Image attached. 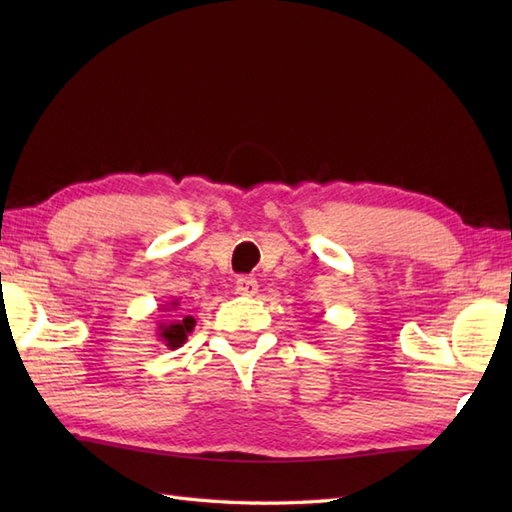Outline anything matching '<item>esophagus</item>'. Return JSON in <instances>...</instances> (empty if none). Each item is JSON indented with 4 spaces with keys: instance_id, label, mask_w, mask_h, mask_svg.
Returning <instances> with one entry per match:
<instances>
[{
    "instance_id": "obj_1",
    "label": "esophagus",
    "mask_w": 512,
    "mask_h": 512,
    "mask_svg": "<svg viewBox=\"0 0 512 512\" xmlns=\"http://www.w3.org/2000/svg\"><path fill=\"white\" fill-rule=\"evenodd\" d=\"M257 290H259V284H257L255 277H239L235 281V292H237V295L253 297V295H257Z\"/></svg>"
}]
</instances>
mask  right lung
Returning a JSON list of instances; mask_svg holds the SVG:
<instances>
[{
  "instance_id": "1",
  "label": "right lung",
  "mask_w": 512,
  "mask_h": 512,
  "mask_svg": "<svg viewBox=\"0 0 512 512\" xmlns=\"http://www.w3.org/2000/svg\"><path fill=\"white\" fill-rule=\"evenodd\" d=\"M162 312H171L169 319L158 321L156 325V336L158 341L169 347V350H176V347H182V343H187V336L195 328V319L191 314H182V308L178 301H171L169 306L162 308Z\"/></svg>"
}]
</instances>
